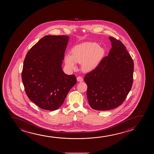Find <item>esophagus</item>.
<instances>
[{
    "label": "esophagus",
    "mask_w": 154,
    "mask_h": 154,
    "mask_svg": "<svg viewBox=\"0 0 154 154\" xmlns=\"http://www.w3.org/2000/svg\"><path fill=\"white\" fill-rule=\"evenodd\" d=\"M77 80L79 82H82L83 81V79L81 76H78L77 77Z\"/></svg>",
    "instance_id": "esophagus-1"
}]
</instances>
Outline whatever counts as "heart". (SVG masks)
Segmentation results:
<instances>
[{
  "label": "heart",
  "instance_id": "heart-1",
  "mask_svg": "<svg viewBox=\"0 0 154 154\" xmlns=\"http://www.w3.org/2000/svg\"><path fill=\"white\" fill-rule=\"evenodd\" d=\"M72 55L66 54L65 63L70 70L75 69L77 63H82L84 71H88L94 69L102 58L104 51L94 42H84L77 45L72 49Z\"/></svg>",
  "mask_w": 154,
  "mask_h": 154
}]
</instances>
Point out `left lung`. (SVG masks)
Returning <instances> with one entry per match:
<instances>
[{
  "instance_id": "1",
  "label": "left lung",
  "mask_w": 154,
  "mask_h": 154,
  "mask_svg": "<svg viewBox=\"0 0 154 154\" xmlns=\"http://www.w3.org/2000/svg\"><path fill=\"white\" fill-rule=\"evenodd\" d=\"M112 48L95 69L85 75L91 107L106 111L122 104L134 80V61L121 41L109 36Z\"/></svg>"
}]
</instances>
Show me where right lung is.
Here are the masks:
<instances>
[{
  "label": "right lung",
  "mask_w": 154,
  "mask_h": 154,
  "mask_svg": "<svg viewBox=\"0 0 154 154\" xmlns=\"http://www.w3.org/2000/svg\"><path fill=\"white\" fill-rule=\"evenodd\" d=\"M68 39L66 35L45 36L25 58L22 79L25 93L42 109H58L77 83L76 76L65 74L61 67Z\"/></svg>",
  "instance_id": "1"
}]
</instances>
